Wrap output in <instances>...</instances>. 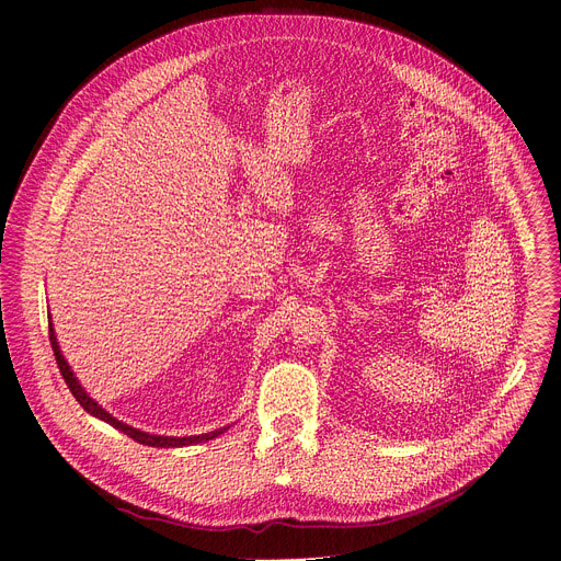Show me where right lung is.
<instances>
[{
    "label": "right lung",
    "mask_w": 561,
    "mask_h": 561,
    "mask_svg": "<svg viewBox=\"0 0 561 561\" xmlns=\"http://www.w3.org/2000/svg\"><path fill=\"white\" fill-rule=\"evenodd\" d=\"M48 335H50V346H53V353H55V359H57L59 373H61V377H64L66 386L70 388L72 397L77 399L79 404H82V409H84L87 413H91L93 417H98V420H102V422L111 424L113 428L122 431V433H124V435H128L130 439H135V442L144 444V446H157V448H180V446H193V444H199V442L215 439V437H219L221 433H226V431L230 428V426H224V428H217V431H210V433H204V435H191V437H167V435H150V433H144V431H139V428H133V426H128V424H124V422L115 420L111 413H106V411L95 402V399H93L91 394H87V390L82 388V383H79V381H77V377L72 375V370H70V366H68V362L64 359V355H61V351H59V344H57V337H55V329H53L50 317H48Z\"/></svg>",
    "instance_id": "obj_1"
}]
</instances>
